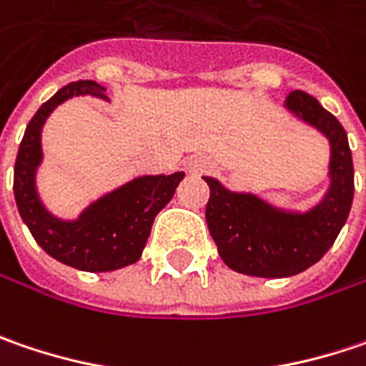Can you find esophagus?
<instances>
[{
	"label": "esophagus",
	"mask_w": 366,
	"mask_h": 366,
	"mask_svg": "<svg viewBox=\"0 0 366 366\" xmlns=\"http://www.w3.org/2000/svg\"><path fill=\"white\" fill-rule=\"evenodd\" d=\"M185 171L189 174H204L210 171V160H206L204 156H192L185 162Z\"/></svg>",
	"instance_id": "1"
}]
</instances>
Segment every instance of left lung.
I'll list each match as a JSON object with an SVG mask.
<instances>
[{
    "label": "left lung",
    "mask_w": 366,
    "mask_h": 366,
    "mask_svg": "<svg viewBox=\"0 0 366 366\" xmlns=\"http://www.w3.org/2000/svg\"><path fill=\"white\" fill-rule=\"evenodd\" d=\"M286 109L330 144L327 189L307 208H284L253 192H232L214 177L206 222L222 262L230 269L257 278H288L317 264L334 245L355 197V167L348 136L317 99L295 90Z\"/></svg>",
    "instance_id": "1"
}]
</instances>
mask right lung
<instances>
[{"label":"right lung","instance_id":"right-lung-1","mask_svg":"<svg viewBox=\"0 0 366 366\" xmlns=\"http://www.w3.org/2000/svg\"><path fill=\"white\" fill-rule=\"evenodd\" d=\"M74 97L109 101L101 84L80 80L57 90L34 113L16 156L14 197L34 241L53 259L82 272H113L142 257L156 214L173 199L185 173L139 174L92 199L76 218L55 216L36 187L43 164V127L49 115Z\"/></svg>","mask_w":366,"mask_h":366}]
</instances>
